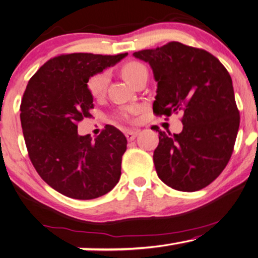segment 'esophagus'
<instances>
[{"instance_id":"1","label":"esophagus","mask_w":258,"mask_h":258,"mask_svg":"<svg viewBox=\"0 0 258 258\" xmlns=\"http://www.w3.org/2000/svg\"><path fill=\"white\" fill-rule=\"evenodd\" d=\"M137 135H138L137 130H128V132L125 133V137L128 141H134L137 137Z\"/></svg>"}]
</instances>
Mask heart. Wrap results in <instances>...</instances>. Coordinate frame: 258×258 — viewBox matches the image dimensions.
Returning <instances> with one entry per match:
<instances>
[{"label": "heart", "mask_w": 258, "mask_h": 258, "mask_svg": "<svg viewBox=\"0 0 258 258\" xmlns=\"http://www.w3.org/2000/svg\"><path fill=\"white\" fill-rule=\"evenodd\" d=\"M121 72L123 77L125 78V80L128 83L135 86L136 83L143 77L148 76V70L142 62L138 61H128L122 66ZM108 81H109V76L107 72H100L96 73L94 76H92L87 81V89L91 93L93 98L99 99L102 98L104 93L107 91ZM129 110H122L121 115L122 116H126V113Z\"/></svg>", "instance_id": "obj_1"}]
</instances>
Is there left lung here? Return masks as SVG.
<instances>
[{"label":"left lung","instance_id":"left-lung-1","mask_svg":"<svg viewBox=\"0 0 258 258\" xmlns=\"http://www.w3.org/2000/svg\"><path fill=\"white\" fill-rule=\"evenodd\" d=\"M134 57L154 72V113L182 114L180 134L158 130L154 163L159 179L177 191L206 187L228 164L240 126L228 71L210 52L179 42L138 51Z\"/></svg>","mask_w":258,"mask_h":258}]
</instances>
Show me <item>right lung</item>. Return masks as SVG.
Masks as SVG:
<instances>
[{
  "label": "right lung",
  "instance_id": "right-lung-1",
  "mask_svg": "<svg viewBox=\"0 0 258 258\" xmlns=\"http://www.w3.org/2000/svg\"><path fill=\"white\" fill-rule=\"evenodd\" d=\"M126 54H60L29 80L21 123L30 160L43 180L66 197L95 199L120 180L125 136L113 125H106L94 140L80 136L78 122L91 116L94 108L87 89L89 78Z\"/></svg>",
  "mask_w": 258,
  "mask_h": 258
}]
</instances>
